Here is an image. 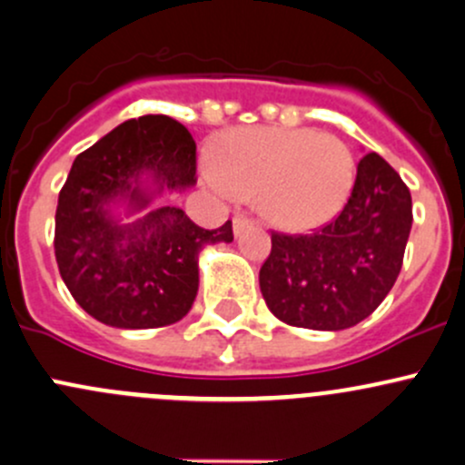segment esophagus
Instances as JSON below:
<instances>
[{
  "mask_svg": "<svg viewBox=\"0 0 465 465\" xmlns=\"http://www.w3.org/2000/svg\"><path fill=\"white\" fill-rule=\"evenodd\" d=\"M252 224H253V220L245 216V213H236V216H233V233H236V236H241V233L245 232V229L252 227Z\"/></svg>",
  "mask_w": 465,
  "mask_h": 465,
  "instance_id": "esophagus-1",
  "label": "esophagus"
}]
</instances>
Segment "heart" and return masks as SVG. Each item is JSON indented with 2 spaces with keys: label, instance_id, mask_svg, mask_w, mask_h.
Returning a JSON list of instances; mask_svg holds the SVG:
<instances>
[{
  "label": "heart",
  "instance_id": "heart-1",
  "mask_svg": "<svg viewBox=\"0 0 465 465\" xmlns=\"http://www.w3.org/2000/svg\"><path fill=\"white\" fill-rule=\"evenodd\" d=\"M204 175L227 198L253 195L267 223L305 232L339 216L354 187L356 163L336 135L253 126L229 131Z\"/></svg>",
  "mask_w": 465,
  "mask_h": 465
}]
</instances>
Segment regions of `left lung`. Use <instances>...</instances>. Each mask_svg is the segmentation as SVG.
Instances as JSON below:
<instances>
[{
    "label": "left lung",
    "instance_id": "1",
    "mask_svg": "<svg viewBox=\"0 0 465 465\" xmlns=\"http://www.w3.org/2000/svg\"><path fill=\"white\" fill-rule=\"evenodd\" d=\"M410 227V189L379 153L363 155L331 223L310 233L272 232L258 273L267 307L307 330L336 331L368 319L397 282Z\"/></svg>",
    "mask_w": 465,
    "mask_h": 465
}]
</instances>
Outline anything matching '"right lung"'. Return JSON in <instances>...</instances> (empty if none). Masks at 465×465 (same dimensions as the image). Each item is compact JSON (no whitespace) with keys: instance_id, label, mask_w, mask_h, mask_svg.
Instances as JSON below:
<instances>
[{"instance_id":"obj_1","label":"right lung","mask_w":465,"mask_h":465,"mask_svg":"<svg viewBox=\"0 0 465 465\" xmlns=\"http://www.w3.org/2000/svg\"><path fill=\"white\" fill-rule=\"evenodd\" d=\"M169 189L192 187L195 143L167 115L126 120L73 163L55 212V261L77 305L104 325L146 330L180 321L198 294V253L207 242H232V220L203 229L178 207H163L131 227L109 204L149 203L140 178Z\"/></svg>"}]
</instances>
